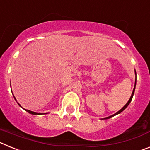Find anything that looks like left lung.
<instances>
[{
	"instance_id": "8db88e82",
	"label": "left lung",
	"mask_w": 150,
	"mask_h": 150,
	"mask_svg": "<svg viewBox=\"0 0 150 150\" xmlns=\"http://www.w3.org/2000/svg\"><path fill=\"white\" fill-rule=\"evenodd\" d=\"M135 74H136V72H135ZM135 86H136V79H135ZM134 90H135V86H134V90H133V91H132V96H131V98H130V99H129V100H128V103H127L126 104H125V105L124 106V107H122V108L121 110H120V111H118L117 112H116V113H115L114 115H112V116H109V117H107V118H106V119H109V118H111V117H112V116H116V115H117V114H119V113H120V112H122L123 110H124L125 109V108H126L127 107H128V105H129V104H130V102L132 101V98H133V95H134Z\"/></svg>"
}]
</instances>
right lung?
<instances>
[{
	"mask_svg": "<svg viewBox=\"0 0 150 150\" xmlns=\"http://www.w3.org/2000/svg\"><path fill=\"white\" fill-rule=\"evenodd\" d=\"M27 112H28L29 113H30V114H33V115H37V114H40V113H38V112H33V111H30V110H25Z\"/></svg>",
	"mask_w": 150,
	"mask_h": 150,
	"instance_id": "add662e5",
	"label": "right lung"
}]
</instances>
